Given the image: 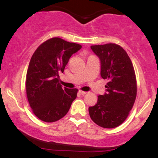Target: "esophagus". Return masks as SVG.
<instances>
[{
	"label": "esophagus",
	"instance_id": "obj_1",
	"mask_svg": "<svg viewBox=\"0 0 158 158\" xmlns=\"http://www.w3.org/2000/svg\"><path fill=\"white\" fill-rule=\"evenodd\" d=\"M79 93L81 94V95H85V94H87L86 91H83V90H79Z\"/></svg>",
	"mask_w": 158,
	"mask_h": 158
}]
</instances>
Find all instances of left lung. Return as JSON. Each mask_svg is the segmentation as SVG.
<instances>
[{"label":"left lung","mask_w":158,"mask_h":158,"mask_svg":"<svg viewBox=\"0 0 158 158\" xmlns=\"http://www.w3.org/2000/svg\"><path fill=\"white\" fill-rule=\"evenodd\" d=\"M90 48L100 59L101 77L108 82L106 93L98 96L97 104L88 108L90 117L102 128H116L126 120L135 102L137 81L133 64L119 45L110 43Z\"/></svg>","instance_id":"8db88e82"}]
</instances>
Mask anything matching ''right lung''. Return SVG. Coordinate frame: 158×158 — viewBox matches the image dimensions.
<instances>
[{"mask_svg":"<svg viewBox=\"0 0 158 158\" xmlns=\"http://www.w3.org/2000/svg\"><path fill=\"white\" fill-rule=\"evenodd\" d=\"M81 48L80 44L52 38L34 52L27 69L26 90L32 112L41 120L52 123L61 119L77 98L78 89L62 88L59 73Z\"/></svg>","mask_w":158,"mask_h":158,"instance_id":"add662e5","label":"right lung"}]
</instances>
